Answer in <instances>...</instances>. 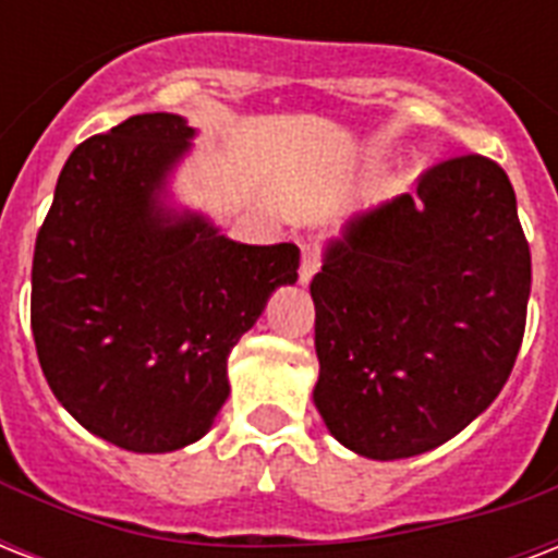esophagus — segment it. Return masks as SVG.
Returning <instances> with one entry per match:
<instances>
[{
  "label": "esophagus",
  "mask_w": 558,
  "mask_h": 558,
  "mask_svg": "<svg viewBox=\"0 0 558 558\" xmlns=\"http://www.w3.org/2000/svg\"><path fill=\"white\" fill-rule=\"evenodd\" d=\"M318 266H322V245H318V240H304V245H301V271H298L301 283H310Z\"/></svg>",
  "instance_id": "obj_1"
}]
</instances>
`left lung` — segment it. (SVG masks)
Instances as JSON below:
<instances>
[{
  "label": "left lung",
  "instance_id": "left-lung-1",
  "mask_svg": "<svg viewBox=\"0 0 558 558\" xmlns=\"http://www.w3.org/2000/svg\"><path fill=\"white\" fill-rule=\"evenodd\" d=\"M416 196L353 219L310 283L315 408L373 460L463 432L510 379L527 324L530 243L501 165L437 161Z\"/></svg>",
  "mask_w": 558,
  "mask_h": 558
}]
</instances>
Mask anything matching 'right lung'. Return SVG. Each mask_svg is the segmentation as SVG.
Here are the masks:
<instances>
[{"mask_svg": "<svg viewBox=\"0 0 558 558\" xmlns=\"http://www.w3.org/2000/svg\"><path fill=\"white\" fill-rule=\"evenodd\" d=\"M191 135L179 116L147 112L77 144L31 266L48 388L83 428L144 454L208 432L228 399V353L301 263L292 243H234L156 208Z\"/></svg>", "mask_w": 558, "mask_h": 558, "instance_id": "right-lung-1", "label": "right lung"}]
</instances>
